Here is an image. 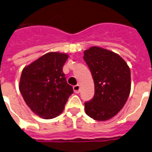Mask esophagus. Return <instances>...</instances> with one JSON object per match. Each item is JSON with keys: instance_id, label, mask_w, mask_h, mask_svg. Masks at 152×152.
Segmentation results:
<instances>
[{"instance_id": "34e87169", "label": "esophagus", "mask_w": 152, "mask_h": 152, "mask_svg": "<svg viewBox=\"0 0 152 152\" xmlns=\"http://www.w3.org/2000/svg\"><path fill=\"white\" fill-rule=\"evenodd\" d=\"M73 91H74V92L76 93V94L80 93V85L77 84V85L73 86Z\"/></svg>"}]
</instances>
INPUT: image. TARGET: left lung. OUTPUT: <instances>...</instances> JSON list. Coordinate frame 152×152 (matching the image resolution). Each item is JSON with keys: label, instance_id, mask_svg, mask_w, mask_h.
I'll return each instance as SVG.
<instances>
[{"label": "left lung", "instance_id": "left-lung-1", "mask_svg": "<svg viewBox=\"0 0 152 152\" xmlns=\"http://www.w3.org/2000/svg\"><path fill=\"white\" fill-rule=\"evenodd\" d=\"M83 53L95 83V95L84 103L85 112L94 120H109L118 114L129 96V67L118 53L99 46Z\"/></svg>", "mask_w": 152, "mask_h": 152}]
</instances>
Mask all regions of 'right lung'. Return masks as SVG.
I'll return each mask as SVG.
<instances>
[{"label":"right lung","mask_w":152,"mask_h":152,"mask_svg":"<svg viewBox=\"0 0 152 152\" xmlns=\"http://www.w3.org/2000/svg\"><path fill=\"white\" fill-rule=\"evenodd\" d=\"M69 55L50 52L24 67L20 76V93L29 108L44 119L62 113L73 93L62 71Z\"/></svg>","instance_id":"right-lung-1"}]
</instances>
